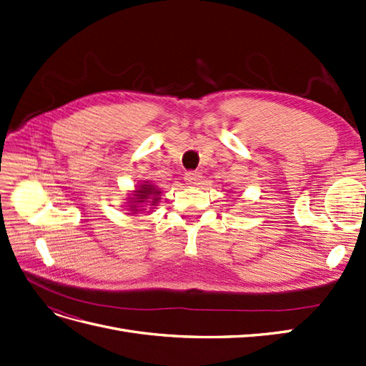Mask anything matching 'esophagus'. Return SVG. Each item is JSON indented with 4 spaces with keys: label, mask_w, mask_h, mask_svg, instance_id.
<instances>
[{
    "label": "esophagus",
    "mask_w": 366,
    "mask_h": 366,
    "mask_svg": "<svg viewBox=\"0 0 366 366\" xmlns=\"http://www.w3.org/2000/svg\"><path fill=\"white\" fill-rule=\"evenodd\" d=\"M184 182L191 186H197L202 183V174L198 171H187L184 174Z\"/></svg>",
    "instance_id": "esophagus-1"
}]
</instances>
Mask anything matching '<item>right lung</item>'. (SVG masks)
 Returning a JSON list of instances; mask_svg holds the SVG:
<instances>
[{
  "label": "right lung",
  "mask_w": 366,
  "mask_h": 366,
  "mask_svg": "<svg viewBox=\"0 0 366 366\" xmlns=\"http://www.w3.org/2000/svg\"><path fill=\"white\" fill-rule=\"evenodd\" d=\"M159 195H160V191L156 189V186L140 184L137 187V191H134V195L129 197V200H131V202H128V203H131L129 210L132 214H137L139 210H145V209H139L140 206H137V204H143V203H151L149 206L157 204L159 203Z\"/></svg>",
  "instance_id": "obj_1"
}]
</instances>
